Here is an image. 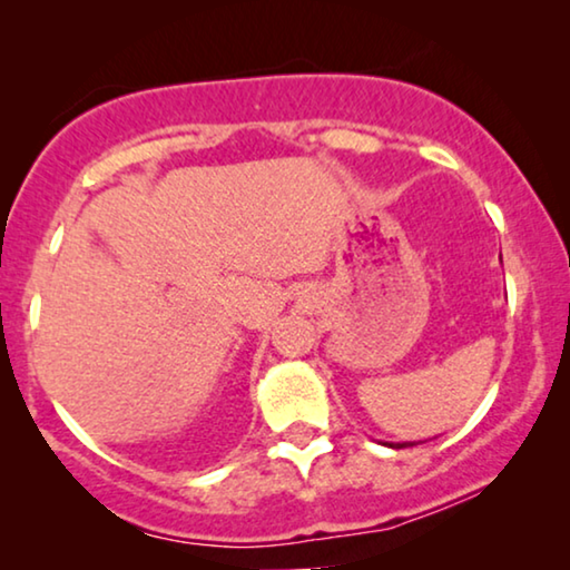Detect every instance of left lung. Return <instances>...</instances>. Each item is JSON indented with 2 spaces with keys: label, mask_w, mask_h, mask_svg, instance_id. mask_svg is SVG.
<instances>
[{
  "label": "left lung",
  "mask_w": 570,
  "mask_h": 570,
  "mask_svg": "<svg viewBox=\"0 0 570 570\" xmlns=\"http://www.w3.org/2000/svg\"><path fill=\"white\" fill-rule=\"evenodd\" d=\"M392 449H402V446H415V443H389Z\"/></svg>",
  "instance_id": "obj_1"
}]
</instances>
